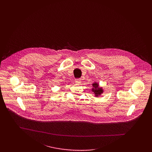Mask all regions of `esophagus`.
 <instances>
[{
	"mask_svg": "<svg viewBox=\"0 0 152 152\" xmlns=\"http://www.w3.org/2000/svg\"><path fill=\"white\" fill-rule=\"evenodd\" d=\"M75 82L77 83V84H80L81 83V80L80 78H77L75 79Z\"/></svg>",
	"mask_w": 152,
	"mask_h": 152,
	"instance_id": "esophagus-1",
	"label": "esophagus"
}]
</instances>
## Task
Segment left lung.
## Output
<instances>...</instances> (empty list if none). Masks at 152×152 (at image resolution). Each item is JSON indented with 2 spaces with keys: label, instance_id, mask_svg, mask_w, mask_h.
Returning <instances> with one entry per match:
<instances>
[{
  "label": "left lung",
  "instance_id": "left-lung-1",
  "mask_svg": "<svg viewBox=\"0 0 152 152\" xmlns=\"http://www.w3.org/2000/svg\"><path fill=\"white\" fill-rule=\"evenodd\" d=\"M92 91L95 94V96L96 97H98L104 92L103 89L101 87H99V84L96 83H94V84H92Z\"/></svg>",
  "mask_w": 152,
  "mask_h": 152
}]
</instances>
